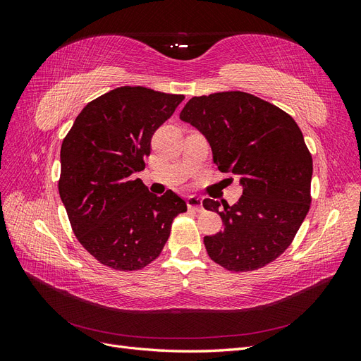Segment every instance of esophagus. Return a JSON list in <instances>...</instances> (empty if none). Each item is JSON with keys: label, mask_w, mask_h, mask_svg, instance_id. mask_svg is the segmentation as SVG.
Returning <instances> with one entry per match:
<instances>
[{"label": "esophagus", "mask_w": 361, "mask_h": 361, "mask_svg": "<svg viewBox=\"0 0 361 361\" xmlns=\"http://www.w3.org/2000/svg\"><path fill=\"white\" fill-rule=\"evenodd\" d=\"M187 206H188V209L199 212V211H202V207H203L202 199H199L197 195H190V197L187 199Z\"/></svg>", "instance_id": "esophagus-1"}]
</instances>
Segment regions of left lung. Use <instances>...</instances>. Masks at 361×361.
<instances>
[{
  "label": "left lung",
  "mask_w": 361,
  "mask_h": 361,
  "mask_svg": "<svg viewBox=\"0 0 361 361\" xmlns=\"http://www.w3.org/2000/svg\"><path fill=\"white\" fill-rule=\"evenodd\" d=\"M180 120L209 141L218 170L244 187L233 206L203 200L224 224L223 232L204 236L207 255L233 272L271 264L292 244L310 209L313 161L301 129L279 106L245 92L194 96Z\"/></svg>",
  "instance_id": "8db88e82"
}]
</instances>
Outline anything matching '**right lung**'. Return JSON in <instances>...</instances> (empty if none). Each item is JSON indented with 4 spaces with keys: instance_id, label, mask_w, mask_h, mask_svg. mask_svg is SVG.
Wrapping results in <instances>:
<instances>
[{
    "instance_id": "1",
    "label": "right lung",
    "mask_w": 361,
    "mask_h": 361,
    "mask_svg": "<svg viewBox=\"0 0 361 361\" xmlns=\"http://www.w3.org/2000/svg\"><path fill=\"white\" fill-rule=\"evenodd\" d=\"M185 99L146 87H117L87 104L64 137L59 192L72 231L102 265L137 271L154 262L187 203L149 192L145 170L155 130Z\"/></svg>"
}]
</instances>
